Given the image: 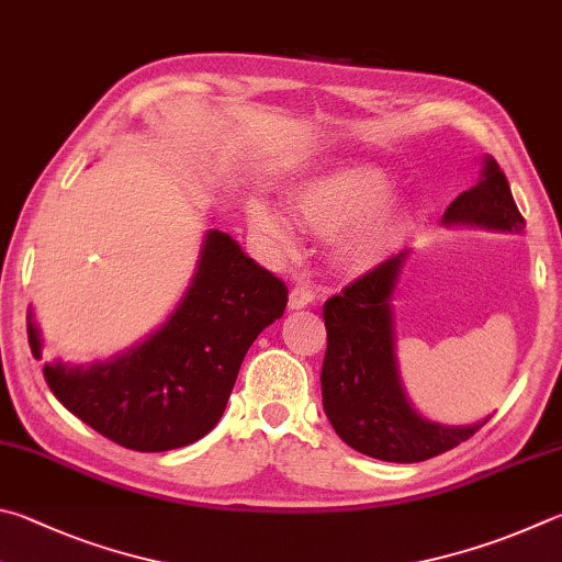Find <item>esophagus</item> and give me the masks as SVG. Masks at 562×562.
I'll use <instances>...</instances> for the list:
<instances>
[{
    "label": "esophagus",
    "instance_id": "esophagus-1",
    "mask_svg": "<svg viewBox=\"0 0 562 562\" xmlns=\"http://www.w3.org/2000/svg\"><path fill=\"white\" fill-rule=\"evenodd\" d=\"M314 302V290L310 284H294L292 292H290V310H304L307 304Z\"/></svg>",
    "mask_w": 562,
    "mask_h": 562
}]
</instances>
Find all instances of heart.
<instances>
[{
	"mask_svg": "<svg viewBox=\"0 0 562 562\" xmlns=\"http://www.w3.org/2000/svg\"><path fill=\"white\" fill-rule=\"evenodd\" d=\"M391 179L373 165L336 167L304 179L292 189V211L304 228L319 236H336L334 258L341 268L366 272L379 265L407 231L401 203H383ZM248 226L278 255L297 250V231L288 213L262 199L246 206Z\"/></svg>",
	"mask_w": 562,
	"mask_h": 562,
	"instance_id": "heart-1",
	"label": "heart"
}]
</instances>
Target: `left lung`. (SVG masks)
<instances>
[{
	"label": "left lung",
	"mask_w": 562,
	"mask_h": 562,
	"mask_svg": "<svg viewBox=\"0 0 562 562\" xmlns=\"http://www.w3.org/2000/svg\"><path fill=\"white\" fill-rule=\"evenodd\" d=\"M476 187L447 206L445 226H479L521 233L526 221L512 187L494 157H484ZM411 250L381 262L341 294L326 300V356L322 403L331 427L356 452L383 462H423L472 437L474 425H440L423 417L407 401L395 359L393 297Z\"/></svg>",
	"instance_id": "8db88e82"
}]
</instances>
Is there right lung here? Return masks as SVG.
I'll list each match as a JSON object with an SVG mask.
<instances>
[{"instance_id":"right-lung-1","label":"right lung","mask_w":562,"mask_h":562,"mask_svg":"<svg viewBox=\"0 0 562 562\" xmlns=\"http://www.w3.org/2000/svg\"><path fill=\"white\" fill-rule=\"evenodd\" d=\"M284 307V282L228 233L209 228L189 288L157 331L108 361L46 363L44 379L66 411L108 440L137 452L177 450L216 427L248 349ZM26 331L41 359L32 310Z\"/></svg>"}]
</instances>
